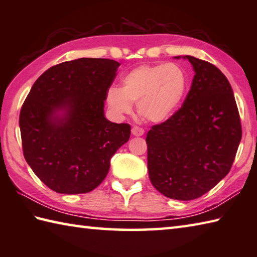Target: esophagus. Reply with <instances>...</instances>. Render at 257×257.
I'll use <instances>...</instances> for the list:
<instances>
[{
    "instance_id": "esophagus-1",
    "label": "esophagus",
    "mask_w": 257,
    "mask_h": 257,
    "mask_svg": "<svg viewBox=\"0 0 257 257\" xmlns=\"http://www.w3.org/2000/svg\"><path fill=\"white\" fill-rule=\"evenodd\" d=\"M132 134L134 136L139 137V136H143L145 134V130L142 127H138V125H134L133 129H132Z\"/></svg>"
}]
</instances>
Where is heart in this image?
<instances>
[{
    "label": "heart",
    "instance_id": "1",
    "mask_svg": "<svg viewBox=\"0 0 257 257\" xmlns=\"http://www.w3.org/2000/svg\"><path fill=\"white\" fill-rule=\"evenodd\" d=\"M188 86V74L179 64H145L125 74L121 87L108 88L106 104L114 115L124 116L133 112V104L137 103L142 118L160 123L179 109Z\"/></svg>",
    "mask_w": 257,
    "mask_h": 257
}]
</instances>
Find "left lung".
Segmentation results:
<instances>
[{
  "label": "left lung",
  "mask_w": 257,
  "mask_h": 257,
  "mask_svg": "<svg viewBox=\"0 0 257 257\" xmlns=\"http://www.w3.org/2000/svg\"><path fill=\"white\" fill-rule=\"evenodd\" d=\"M183 58L193 66L192 85L183 105L153 125L146 143L154 188L167 198L189 201L229 173L241 124L232 88L220 69L192 56Z\"/></svg>",
  "instance_id": "obj_1"
}]
</instances>
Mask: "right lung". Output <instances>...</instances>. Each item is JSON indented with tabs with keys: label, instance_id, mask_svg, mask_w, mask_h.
Masks as SVG:
<instances>
[{
	"label": "right lung",
	"instance_id": "add662e5",
	"mask_svg": "<svg viewBox=\"0 0 257 257\" xmlns=\"http://www.w3.org/2000/svg\"><path fill=\"white\" fill-rule=\"evenodd\" d=\"M120 64L80 58L47 69L20 111L23 155L55 192L81 194L105 179L110 160L129 141L130 124L104 116L106 91Z\"/></svg>",
	"mask_w": 257,
	"mask_h": 257
}]
</instances>
